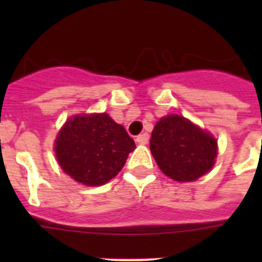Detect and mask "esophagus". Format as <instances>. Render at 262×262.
Wrapping results in <instances>:
<instances>
[{"label":"esophagus","mask_w":262,"mask_h":262,"mask_svg":"<svg viewBox=\"0 0 262 262\" xmlns=\"http://www.w3.org/2000/svg\"><path fill=\"white\" fill-rule=\"evenodd\" d=\"M148 140H149V135H148V133H141V135L137 136L136 141L139 144H147Z\"/></svg>","instance_id":"obj_1"}]
</instances>
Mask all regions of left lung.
<instances>
[{"label":"left lung","mask_w":262,"mask_h":262,"mask_svg":"<svg viewBox=\"0 0 262 262\" xmlns=\"http://www.w3.org/2000/svg\"><path fill=\"white\" fill-rule=\"evenodd\" d=\"M149 148L160 170L178 182L203 177L217 154L216 140L181 115H167L156 123Z\"/></svg>","instance_id":"obj_1"}]
</instances>
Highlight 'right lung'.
I'll use <instances>...</instances> for the list:
<instances>
[{"instance_id":"1","label":"right lung","mask_w":262,"mask_h":262,"mask_svg":"<svg viewBox=\"0 0 262 262\" xmlns=\"http://www.w3.org/2000/svg\"><path fill=\"white\" fill-rule=\"evenodd\" d=\"M136 144L107 114L76 115L55 140L59 166L77 182L99 186L122 170Z\"/></svg>"}]
</instances>
